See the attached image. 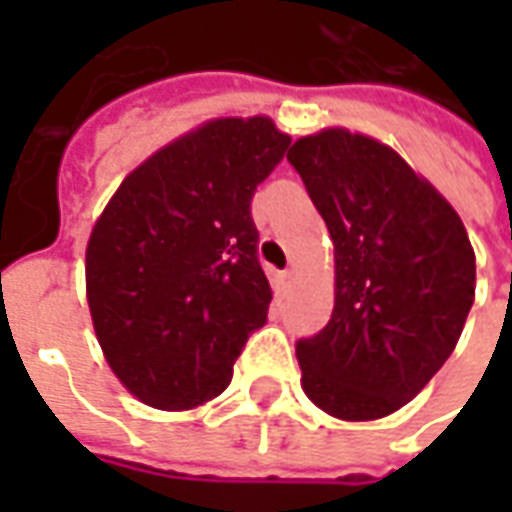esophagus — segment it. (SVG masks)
<instances>
[{"instance_id":"obj_1","label":"esophagus","mask_w":512,"mask_h":512,"mask_svg":"<svg viewBox=\"0 0 512 512\" xmlns=\"http://www.w3.org/2000/svg\"><path fill=\"white\" fill-rule=\"evenodd\" d=\"M293 285H296V274H293V271H282V274H279V290H282V293H290Z\"/></svg>"}]
</instances>
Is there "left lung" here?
I'll list each match as a JSON object with an SVG mask.
<instances>
[{"instance_id":"left-lung-1","label":"left lung","mask_w":512,"mask_h":512,"mask_svg":"<svg viewBox=\"0 0 512 512\" xmlns=\"http://www.w3.org/2000/svg\"><path fill=\"white\" fill-rule=\"evenodd\" d=\"M288 161L334 244V310L299 340L301 389L348 422L395 414L450 359L474 304L461 216L406 158L367 134L323 128Z\"/></svg>"}]
</instances>
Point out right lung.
Here are the masks:
<instances>
[{
    "label": "right lung",
    "mask_w": 512,
    "mask_h": 512,
    "mask_svg": "<svg viewBox=\"0 0 512 512\" xmlns=\"http://www.w3.org/2000/svg\"><path fill=\"white\" fill-rule=\"evenodd\" d=\"M290 136L266 115L213 117L145 158L98 216L84 257L95 337L145 406L222 395L271 285L249 202Z\"/></svg>",
    "instance_id": "right-lung-1"
}]
</instances>
